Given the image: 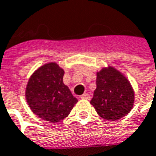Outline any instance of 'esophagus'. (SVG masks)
Returning a JSON list of instances; mask_svg holds the SVG:
<instances>
[{
  "instance_id": "esophagus-1",
  "label": "esophagus",
  "mask_w": 156,
  "mask_h": 156,
  "mask_svg": "<svg viewBox=\"0 0 156 156\" xmlns=\"http://www.w3.org/2000/svg\"><path fill=\"white\" fill-rule=\"evenodd\" d=\"M81 99H85V100H90V94H82L81 96H80Z\"/></svg>"
}]
</instances>
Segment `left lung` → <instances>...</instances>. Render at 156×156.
Wrapping results in <instances>:
<instances>
[{
    "label": "left lung",
    "instance_id": "left-lung-1",
    "mask_svg": "<svg viewBox=\"0 0 156 156\" xmlns=\"http://www.w3.org/2000/svg\"><path fill=\"white\" fill-rule=\"evenodd\" d=\"M90 103L101 117L115 121L132 110L134 91L120 71L108 66L97 72L96 89Z\"/></svg>",
    "mask_w": 156,
    "mask_h": 156
}]
</instances>
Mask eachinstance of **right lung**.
<instances>
[{
  "mask_svg": "<svg viewBox=\"0 0 156 156\" xmlns=\"http://www.w3.org/2000/svg\"><path fill=\"white\" fill-rule=\"evenodd\" d=\"M64 70L55 62L40 67L29 78L25 90L27 103L35 115L51 123L60 122L78 102L63 84Z\"/></svg>",
  "mask_w": 156,
  "mask_h": 156,
  "instance_id": "add662e5",
  "label": "right lung"
}]
</instances>
